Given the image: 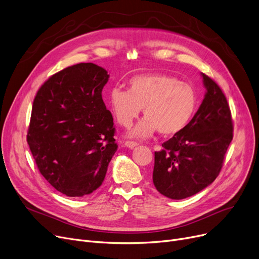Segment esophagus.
Instances as JSON below:
<instances>
[{
    "label": "esophagus",
    "instance_id": "esophagus-1",
    "mask_svg": "<svg viewBox=\"0 0 259 259\" xmlns=\"http://www.w3.org/2000/svg\"><path fill=\"white\" fill-rule=\"evenodd\" d=\"M139 144L137 143V142H132V141H127L126 143H125V146L126 147H128V148H130V149H133L134 147H137Z\"/></svg>",
    "mask_w": 259,
    "mask_h": 259
}]
</instances>
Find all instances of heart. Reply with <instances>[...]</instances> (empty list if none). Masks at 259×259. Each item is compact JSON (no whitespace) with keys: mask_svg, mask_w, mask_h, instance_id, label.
Segmentation results:
<instances>
[{"mask_svg":"<svg viewBox=\"0 0 259 259\" xmlns=\"http://www.w3.org/2000/svg\"><path fill=\"white\" fill-rule=\"evenodd\" d=\"M129 90L112 88L110 108L119 125L129 128L144 108L145 118L134 128L132 137L148 138L156 130L164 137L181 132L198 108L195 88L167 74H141L132 77Z\"/></svg>","mask_w":259,"mask_h":259,"instance_id":"1","label":"heart"}]
</instances>
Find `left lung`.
<instances>
[{
  "mask_svg": "<svg viewBox=\"0 0 259 259\" xmlns=\"http://www.w3.org/2000/svg\"><path fill=\"white\" fill-rule=\"evenodd\" d=\"M204 99L188 125L154 152L152 180L157 192L174 200L194 196L218 177L233 140V120L220 87L202 73Z\"/></svg>",
  "mask_w": 259,
  "mask_h": 259,
  "instance_id": "obj_1",
  "label": "left lung"
}]
</instances>
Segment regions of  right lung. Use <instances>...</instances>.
Masks as SVG:
<instances>
[{
    "label": "right lung",
    "mask_w": 259,
    "mask_h": 259,
    "mask_svg": "<svg viewBox=\"0 0 259 259\" xmlns=\"http://www.w3.org/2000/svg\"><path fill=\"white\" fill-rule=\"evenodd\" d=\"M108 72L78 63L54 74L33 100L27 143L40 174L67 197L103 184L117 150L111 112L102 97Z\"/></svg>",
    "instance_id": "add662e5"
}]
</instances>
